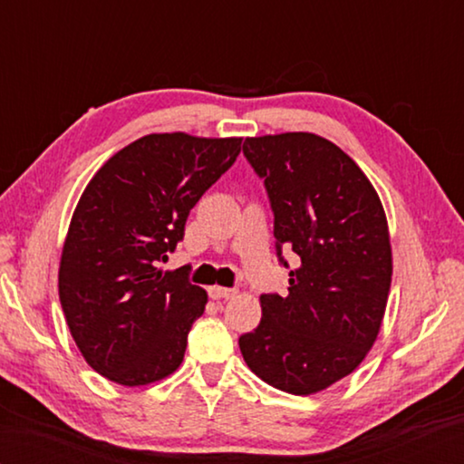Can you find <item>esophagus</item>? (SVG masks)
Returning a JSON list of instances; mask_svg holds the SVG:
<instances>
[{
    "instance_id": "esophagus-1",
    "label": "esophagus",
    "mask_w": 464,
    "mask_h": 464,
    "mask_svg": "<svg viewBox=\"0 0 464 464\" xmlns=\"http://www.w3.org/2000/svg\"><path fill=\"white\" fill-rule=\"evenodd\" d=\"M209 295H211V299H233L235 295H237V291L219 287V285H213V287H209Z\"/></svg>"
}]
</instances>
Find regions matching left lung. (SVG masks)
<instances>
[{
    "label": "left lung",
    "mask_w": 464,
    "mask_h": 464,
    "mask_svg": "<svg viewBox=\"0 0 464 464\" xmlns=\"http://www.w3.org/2000/svg\"><path fill=\"white\" fill-rule=\"evenodd\" d=\"M243 155L269 195L277 257L299 255L289 293L261 295L257 329L239 337L259 379L313 395L359 367L387 307L392 257L381 199L359 165L324 137H247Z\"/></svg>",
    "instance_id": "8db88e82"
}]
</instances>
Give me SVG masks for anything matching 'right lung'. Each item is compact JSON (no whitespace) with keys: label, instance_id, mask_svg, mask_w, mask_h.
<instances>
[{"label":"right lung","instance_id":"add662e5","mask_svg":"<svg viewBox=\"0 0 464 464\" xmlns=\"http://www.w3.org/2000/svg\"><path fill=\"white\" fill-rule=\"evenodd\" d=\"M241 137L151 133L117 151L77 203L59 263V301L83 359L140 387L179 367L207 293L157 265L201 195L241 153Z\"/></svg>","mask_w":464,"mask_h":464}]
</instances>
